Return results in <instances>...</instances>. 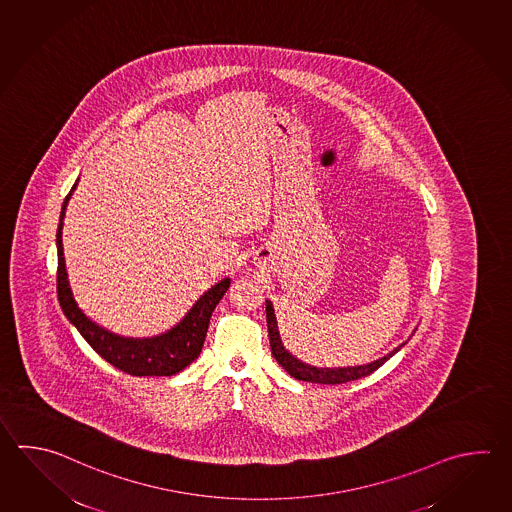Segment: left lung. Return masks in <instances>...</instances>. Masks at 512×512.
I'll use <instances>...</instances> for the list:
<instances>
[{"instance_id": "8db88e82", "label": "left lung", "mask_w": 512, "mask_h": 512, "mask_svg": "<svg viewBox=\"0 0 512 512\" xmlns=\"http://www.w3.org/2000/svg\"><path fill=\"white\" fill-rule=\"evenodd\" d=\"M266 321H268V335H270V346H272V355L277 359V363L290 374V376L299 379V381H308V383H321V385H341V383H348V381H355L361 377L370 376L374 374L379 366L385 365L392 355L399 352L396 348L394 352L381 357L379 361H374L370 365L354 366V368H337V370H330V368H315V366H308L301 363L299 359H295L292 354H288L284 350L281 343V335L277 330V321H275V313H273L272 304H266Z\"/></svg>"}]
</instances>
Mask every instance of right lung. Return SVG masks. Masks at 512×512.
<instances>
[{"label": "right lung", "instance_id": "1", "mask_svg": "<svg viewBox=\"0 0 512 512\" xmlns=\"http://www.w3.org/2000/svg\"><path fill=\"white\" fill-rule=\"evenodd\" d=\"M73 189L63 200L60 224L56 231L58 244V273H56V288L58 301L62 306L65 317L76 326L85 341L93 346L94 352L104 357L107 363L126 372L129 376H175L180 370L191 365L200 355L208 332L209 317L219 304L222 295L230 288V279H222L211 290L200 297L197 304L189 310L188 315L180 323L169 330L167 334L158 335L153 339H126L120 335L111 334L98 324L89 321L84 312L76 306L73 293L67 281L65 259H63L62 226L65 208Z\"/></svg>", "mask_w": 512, "mask_h": 512}]
</instances>
